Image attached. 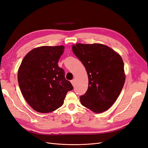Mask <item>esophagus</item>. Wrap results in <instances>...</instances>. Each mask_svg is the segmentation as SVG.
<instances>
[{
  "instance_id": "obj_1",
  "label": "esophagus",
  "mask_w": 148,
  "mask_h": 148,
  "mask_svg": "<svg viewBox=\"0 0 148 148\" xmlns=\"http://www.w3.org/2000/svg\"><path fill=\"white\" fill-rule=\"evenodd\" d=\"M71 83H72V84L73 85V86H75V79H72V80H71Z\"/></svg>"
}]
</instances>
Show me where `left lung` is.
I'll list each match as a JSON object with an SVG mask.
<instances>
[{
    "instance_id": "left-lung-1",
    "label": "left lung",
    "mask_w": 148,
    "mask_h": 148,
    "mask_svg": "<svg viewBox=\"0 0 148 148\" xmlns=\"http://www.w3.org/2000/svg\"><path fill=\"white\" fill-rule=\"evenodd\" d=\"M72 50L88 78L87 90L79 97L81 104L95 113L107 110L120 95L125 82L121 56L100 44H76Z\"/></svg>"
}]
</instances>
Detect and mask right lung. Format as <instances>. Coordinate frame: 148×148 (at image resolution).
<instances>
[{
    "label": "right lung",
    "instance_id": "add662e5",
    "mask_svg": "<svg viewBox=\"0 0 148 148\" xmlns=\"http://www.w3.org/2000/svg\"><path fill=\"white\" fill-rule=\"evenodd\" d=\"M64 49L63 45L37 47L28 53L19 68L17 79L23 96L40 113L60 108L73 88L58 64Z\"/></svg>",
    "mask_w": 148,
    "mask_h": 148
}]
</instances>
